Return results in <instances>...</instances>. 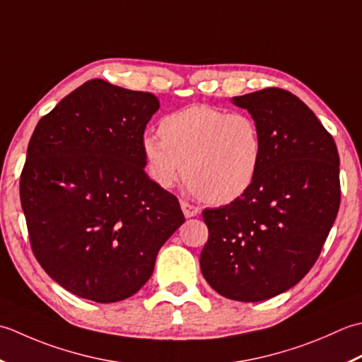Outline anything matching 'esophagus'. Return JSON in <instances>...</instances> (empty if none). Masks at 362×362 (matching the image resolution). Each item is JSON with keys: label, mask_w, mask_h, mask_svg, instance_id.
I'll return each mask as SVG.
<instances>
[{"label": "esophagus", "mask_w": 362, "mask_h": 362, "mask_svg": "<svg viewBox=\"0 0 362 362\" xmlns=\"http://www.w3.org/2000/svg\"><path fill=\"white\" fill-rule=\"evenodd\" d=\"M181 209H182V214H184V217H186V218L195 217V216H198V212H200V209H198L197 206L190 204L187 202H181Z\"/></svg>", "instance_id": "esophagus-1"}]
</instances>
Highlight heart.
Here are the masks:
<instances>
[{"label":"heart","instance_id":"b5f03b06","mask_svg":"<svg viewBox=\"0 0 362 362\" xmlns=\"http://www.w3.org/2000/svg\"><path fill=\"white\" fill-rule=\"evenodd\" d=\"M159 136L145 134L140 148L146 173L164 189L184 176L203 200L226 204L245 195L259 173L262 137L248 114L189 106L164 117Z\"/></svg>","mask_w":362,"mask_h":362}]
</instances>
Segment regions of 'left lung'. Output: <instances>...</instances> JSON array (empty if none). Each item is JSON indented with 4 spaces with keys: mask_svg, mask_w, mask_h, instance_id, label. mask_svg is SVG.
I'll list each match as a JSON object with an SVG mask.
<instances>
[{
    "mask_svg": "<svg viewBox=\"0 0 362 362\" xmlns=\"http://www.w3.org/2000/svg\"><path fill=\"white\" fill-rule=\"evenodd\" d=\"M231 101L259 124L262 162L245 195L203 211L200 269L214 291L250 303L289 291L319 257L341 203L339 154L291 92L270 87Z\"/></svg>",
    "mask_w": 362,
    "mask_h": 362,
    "instance_id": "8db88e82",
    "label": "left lung"
}]
</instances>
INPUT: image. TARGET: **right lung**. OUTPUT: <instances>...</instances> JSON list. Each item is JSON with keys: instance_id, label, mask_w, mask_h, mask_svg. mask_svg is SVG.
Instances as JSON below:
<instances>
[{"instance_id": "1", "label": "right lung", "mask_w": 362, "mask_h": 362, "mask_svg": "<svg viewBox=\"0 0 362 362\" xmlns=\"http://www.w3.org/2000/svg\"><path fill=\"white\" fill-rule=\"evenodd\" d=\"M153 93L87 81L37 123L20 200L37 261L97 303L134 295L184 223L178 198L145 173L140 148Z\"/></svg>"}]
</instances>
